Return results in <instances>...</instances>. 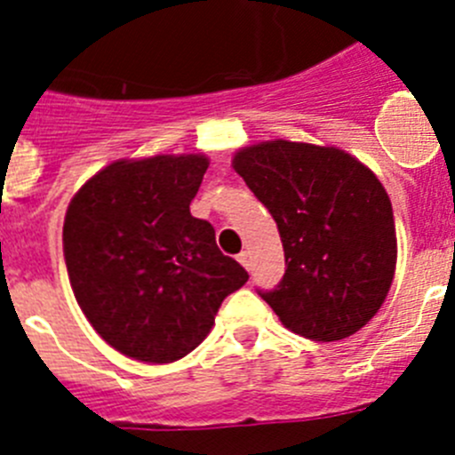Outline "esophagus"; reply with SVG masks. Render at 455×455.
<instances>
[{
  "label": "esophagus",
  "mask_w": 455,
  "mask_h": 455,
  "mask_svg": "<svg viewBox=\"0 0 455 455\" xmlns=\"http://www.w3.org/2000/svg\"><path fill=\"white\" fill-rule=\"evenodd\" d=\"M236 259H239V264H241V267H251V255H248V252L246 251H243V252H239V257H236Z\"/></svg>",
  "instance_id": "esophagus-1"
}]
</instances>
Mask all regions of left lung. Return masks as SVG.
I'll use <instances>...</instances> for the list:
<instances>
[{
    "instance_id": "1",
    "label": "left lung",
    "mask_w": 455,
    "mask_h": 455,
    "mask_svg": "<svg viewBox=\"0 0 455 455\" xmlns=\"http://www.w3.org/2000/svg\"><path fill=\"white\" fill-rule=\"evenodd\" d=\"M232 166L283 239L287 271L259 296L284 328L337 341L367 325L396 268L392 203L376 175L339 148L283 139L243 148Z\"/></svg>"
}]
</instances>
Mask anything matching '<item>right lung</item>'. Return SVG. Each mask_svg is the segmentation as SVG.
I'll use <instances>...</instances> for the list:
<instances>
[{
  "mask_svg": "<svg viewBox=\"0 0 455 455\" xmlns=\"http://www.w3.org/2000/svg\"><path fill=\"white\" fill-rule=\"evenodd\" d=\"M204 155L120 159L70 200L63 255L79 307L100 337L140 363H175L209 335L246 268L191 216Z\"/></svg>",
  "mask_w": 455,
  "mask_h": 455,
  "instance_id": "obj_1",
  "label": "right lung"
}]
</instances>
